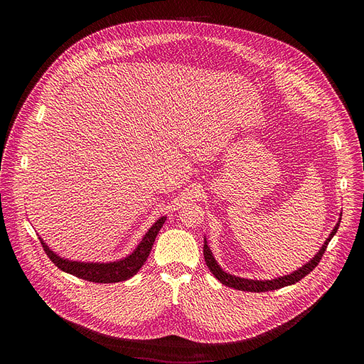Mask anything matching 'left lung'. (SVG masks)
<instances>
[{
    "label": "left lung",
    "mask_w": 364,
    "mask_h": 364,
    "mask_svg": "<svg viewBox=\"0 0 364 364\" xmlns=\"http://www.w3.org/2000/svg\"><path fill=\"white\" fill-rule=\"evenodd\" d=\"M339 223L341 221L336 223L332 233L329 235L326 242L323 243V246L320 247V251L314 255V258L311 261H309L307 264L302 265L301 269H298L296 272H294V273H291L288 276L273 279V280H251V279H242V277H236V276H232V274L225 273L221 269V267L217 264L215 258L213 257V252H211V250H209V246L206 245V240H205V245H203V257H205L208 269L211 270V273L223 284L228 286V288H233V289H237V291H246V292H267V291L280 289V288H284V286H289V284H294V283L299 282L302 277H305V276H307L309 273H311L316 269L317 264L320 262V259H321V257L324 254V251H326V247H328L331 239L336 235Z\"/></svg>",
    "instance_id": "1"
}]
</instances>
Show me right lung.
I'll return each mask as SVG.
<instances>
[{"mask_svg": "<svg viewBox=\"0 0 364 364\" xmlns=\"http://www.w3.org/2000/svg\"><path fill=\"white\" fill-rule=\"evenodd\" d=\"M166 217H161L155 224H153L149 232L144 235L139 246L136 247L131 255H128L124 259L113 261V262H78V261H69L65 258H60L57 254H54L50 247L46 245V242L40 237L41 245L44 247L46 254L48 258L59 267L62 272H66L72 276H76L80 279L94 282V283H117L124 282L136 274L143 264L146 262L151 246L155 243V239L162 228Z\"/></svg>", "mask_w": 364, "mask_h": 364, "instance_id": "1", "label": "right lung"}]
</instances>
